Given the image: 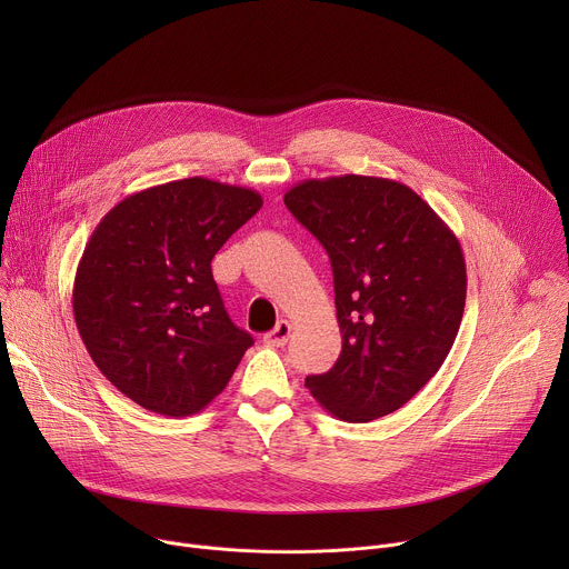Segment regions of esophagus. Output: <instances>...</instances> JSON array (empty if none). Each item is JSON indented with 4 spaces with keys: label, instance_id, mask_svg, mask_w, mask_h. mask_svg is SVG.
<instances>
[{
    "label": "esophagus",
    "instance_id": "34e87169",
    "mask_svg": "<svg viewBox=\"0 0 569 569\" xmlns=\"http://www.w3.org/2000/svg\"><path fill=\"white\" fill-rule=\"evenodd\" d=\"M290 333H292V323L286 321V319H281V321L277 323V327L266 336V345H268V347H283V345L288 342Z\"/></svg>",
    "mask_w": 569,
    "mask_h": 569
}]
</instances>
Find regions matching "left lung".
<instances>
[{
    "mask_svg": "<svg viewBox=\"0 0 569 569\" xmlns=\"http://www.w3.org/2000/svg\"><path fill=\"white\" fill-rule=\"evenodd\" d=\"M329 252L342 353L306 387L367 423L402 408L443 365L466 306L457 236L410 187L373 176L301 180L283 196Z\"/></svg>",
    "mask_w": 569,
    "mask_h": 569,
    "instance_id": "1",
    "label": "left lung"
}]
</instances>
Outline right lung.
Masks as SVG:
<instances>
[{"label":"right lung","mask_w":569,"mask_h":569,"mask_svg":"<svg viewBox=\"0 0 569 569\" xmlns=\"http://www.w3.org/2000/svg\"><path fill=\"white\" fill-rule=\"evenodd\" d=\"M261 193L209 178L137 191L92 231L73 279V319L99 371L161 417H191L254 345L233 327L211 274Z\"/></svg>","instance_id":"obj_1"}]
</instances>
